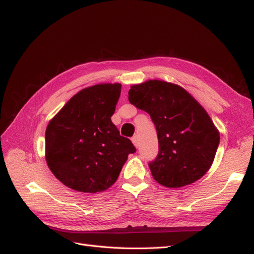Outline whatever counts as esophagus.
<instances>
[{
	"label": "esophagus",
	"mask_w": 254,
	"mask_h": 254,
	"mask_svg": "<svg viewBox=\"0 0 254 254\" xmlns=\"http://www.w3.org/2000/svg\"><path fill=\"white\" fill-rule=\"evenodd\" d=\"M131 141H132V143H133V145L135 146V147H137V146H139V140H137V136L136 135L132 136Z\"/></svg>",
	"instance_id": "esophagus-1"
}]
</instances>
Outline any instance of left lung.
Here are the masks:
<instances>
[{
	"label": "left lung",
	"mask_w": 254,
	"mask_h": 254,
	"mask_svg": "<svg viewBox=\"0 0 254 254\" xmlns=\"http://www.w3.org/2000/svg\"><path fill=\"white\" fill-rule=\"evenodd\" d=\"M128 99L156 126L159 151L148 166L158 183L181 188L210 170L219 133L209 114L183 88L161 80L134 84Z\"/></svg>",
	"instance_id": "1"
}]
</instances>
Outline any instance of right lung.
<instances>
[{"label":"right lung","instance_id":"obj_1","mask_svg":"<svg viewBox=\"0 0 254 254\" xmlns=\"http://www.w3.org/2000/svg\"><path fill=\"white\" fill-rule=\"evenodd\" d=\"M121 87L120 83H101L83 89L49 123L47 163L67 188L84 193L109 189L129 153L136 151L111 121Z\"/></svg>","mask_w":254,"mask_h":254}]
</instances>
